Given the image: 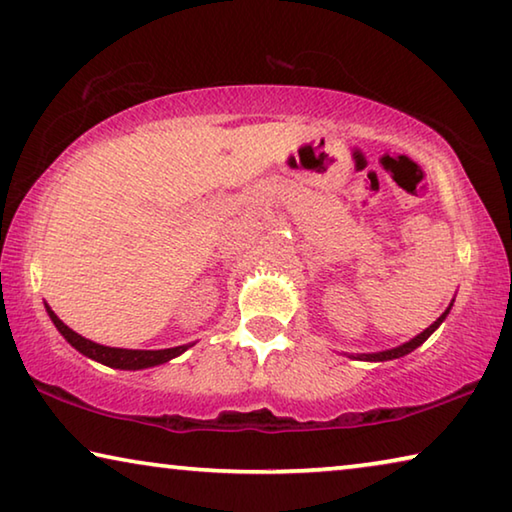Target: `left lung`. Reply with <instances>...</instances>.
<instances>
[{
  "instance_id": "left-lung-1",
  "label": "left lung",
  "mask_w": 512,
  "mask_h": 512,
  "mask_svg": "<svg viewBox=\"0 0 512 512\" xmlns=\"http://www.w3.org/2000/svg\"><path fill=\"white\" fill-rule=\"evenodd\" d=\"M449 310H451V305L446 307V310H444V314L440 316V319H437L435 323H431V326H428L424 332H419L417 337H412L410 342H405V344L396 346V348H389V351H380V353H360V355H351V358H353V360H367V362H385V360H396V358H403V355L412 353V351H415L417 346L424 344L426 339L431 337L437 328H440V323L446 319V314H449Z\"/></svg>"
}]
</instances>
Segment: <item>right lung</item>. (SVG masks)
I'll return each mask as SVG.
<instances>
[{"label":"right lung","mask_w":512,"mask_h":512,"mask_svg":"<svg viewBox=\"0 0 512 512\" xmlns=\"http://www.w3.org/2000/svg\"><path fill=\"white\" fill-rule=\"evenodd\" d=\"M47 307V314H50L52 323L56 326V330L61 332L63 337H66V342L70 346H75L81 355H86V358L97 360L102 364H107V367L113 369H148V367H157V364H164L168 360L177 358V355H182L186 348L191 344H184V346H175V348H161V351H132V348H111V346H102V344H95L91 339L77 335L75 330H70L66 323H63L59 316H56L50 305Z\"/></svg>","instance_id":"add662e5"}]
</instances>
